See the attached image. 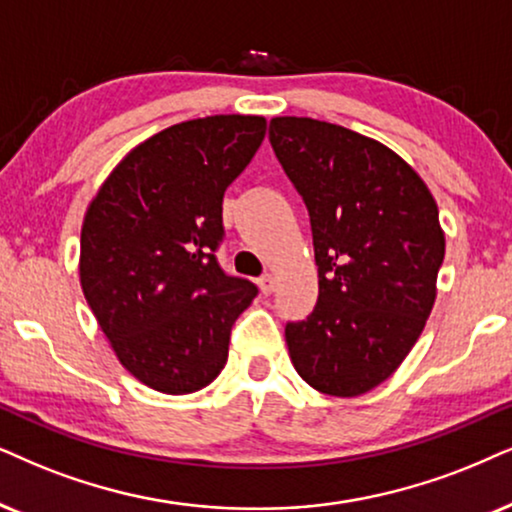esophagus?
<instances>
[{"instance_id":"obj_1","label":"esophagus","mask_w":512,"mask_h":512,"mask_svg":"<svg viewBox=\"0 0 512 512\" xmlns=\"http://www.w3.org/2000/svg\"><path fill=\"white\" fill-rule=\"evenodd\" d=\"M257 283H260V290L264 295H271L274 293V286H276V278L274 274H262L260 278H257Z\"/></svg>"}]
</instances>
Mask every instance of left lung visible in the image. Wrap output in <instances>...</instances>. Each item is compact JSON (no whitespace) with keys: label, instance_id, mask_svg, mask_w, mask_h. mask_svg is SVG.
Here are the masks:
<instances>
[{"label":"left lung","instance_id":"left-lung-1","mask_svg":"<svg viewBox=\"0 0 512 512\" xmlns=\"http://www.w3.org/2000/svg\"><path fill=\"white\" fill-rule=\"evenodd\" d=\"M269 141L309 212L319 300L286 342L304 383L359 397L397 371L432 312L444 231L425 181L352 129L274 118Z\"/></svg>","mask_w":512,"mask_h":512}]
</instances>
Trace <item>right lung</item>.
<instances>
[{"label": "right lung", "instance_id": "obj_1", "mask_svg": "<svg viewBox=\"0 0 512 512\" xmlns=\"http://www.w3.org/2000/svg\"><path fill=\"white\" fill-rule=\"evenodd\" d=\"M267 134L260 115H210L146 139L89 205L80 283L134 378L165 394L203 390L229 357L257 286L219 267L222 200Z\"/></svg>", "mask_w": 512, "mask_h": 512}]
</instances>
